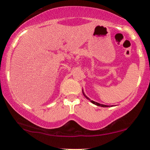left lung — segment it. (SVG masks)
<instances>
[{"label": "left lung", "mask_w": 150, "mask_h": 150, "mask_svg": "<svg viewBox=\"0 0 150 150\" xmlns=\"http://www.w3.org/2000/svg\"><path fill=\"white\" fill-rule=\"evenodd\" d=\"M82 93H83V95L85 96V97L86 98H87V99H89V100H90V99H89V98L87 97V96L85 95V93L83 92V90H82ZM91 102L93 103V104H94L97 105V106H102V107H108V106H106V105H104V104H99V103H97V102H95V101H91Z\"/></svg>", "instance_id": "8db88e82"}]
</instances>
